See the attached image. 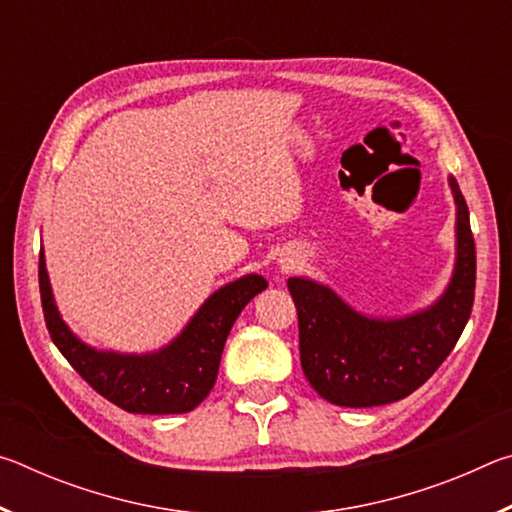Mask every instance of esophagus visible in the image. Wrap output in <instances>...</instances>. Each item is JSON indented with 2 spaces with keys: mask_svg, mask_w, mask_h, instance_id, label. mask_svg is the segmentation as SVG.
<instances>
[{
  "mask_svg": "<svg viewBox=\"0 0 512 512\" xmlns=\"http://www.w3.org/2000/svg\"><path fill=\"white\" fill-rule=\"evenodd\" d=\"M289 264H293L291 259H282V266H284V268H289Z\"/></svg>",
  "mask_w": 512,
  "mask_h": 512,
  "instance_id": "obj_1",
  "label": "esophagus"
}]
</instances>
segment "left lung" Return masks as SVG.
I'll return each mask as SVG.
<instances>
[{
  "instance_id": "left-lung-1",
  "label": "left lung",
  "mask_w": 512,
  "mask_h": 512,
  "mask_svg": "<svg viewBox=\"0 0 512 512\" xmlns=\"http://www.w3.org/2000/svg\"><path fill=\"white\" fill-rule=\"evenodd\" d=\"M449 187L456 203V264L445 293L427 309L402 318L363 316L325 284L289 277L302 370L327 402L366 409L404 400L454 350L474 305L476 250L470 212L452 176Z\"/></svg>"
}]
</instances>
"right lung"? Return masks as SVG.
I'll use <instances>...</instances> for the list:
<instances>
[{
  "mask_svg": "<svg viewBox=\"0 0 512 512\" xmlns=\"http://www.w3.org/2000/svg\"><path fill=\"white\" fill-rule=\"evenodd\" d=\"M38 277L45 323L60 354L108 402L149 415L187 413L210 395L232 325L268 287L257 273L239 277L214 291L169 345L146 354H121L90 348L65 325L51 293L45 253H40Z\"/></svg>",
  "mask_w": 512,
  "mask_h": 512,
  "instance_id": "right-lung-1",
  "label": "right lung"
}]
</instances>
